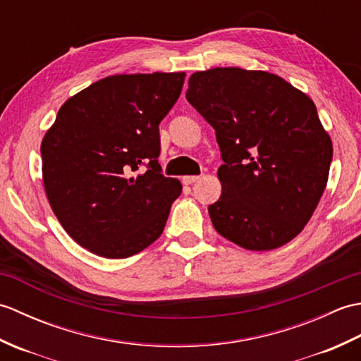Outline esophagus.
I'll list each match as a JSON object with an SVG mask.
<instances>
[{
  "label": "esophagus",
  "mask_w": 361,
  "mask_h": 361,
  "mask_svg": "<svg viewBox=\"0 0 361 361\" xmlns=\"http://www.w3.org/2000/svg\"><path fill=\"white\" fill-rule=\"evenodd\" d=\"M198 180H200V176H197V175L183 176V183H185V185H192V183H195V181H198Z\"/></svg>",
  "instance_id": "obj_1"
}]
</instances>
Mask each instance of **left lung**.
Masks as SVG:
<instances>
[{
	"mask_svg": "<svg viewBox=\"0 0 361 361\" xmlns=\"http://www.w3.org/2000/svg\"><path fill=\"white\" fill-rule=\"evenodd\" d=\"M188 102L216 130L221 195L208 212L242 248L282 247L323 195L332 141L312 99L265 71L214 68L189 78Z\"/></svg>",
	"mask_w": 361,
	"mask_h": 361,
	"instance_id": "obj_1",
	"label": "left lung"
}]
</instances>
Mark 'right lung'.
I'll use <instances>...</instances> for the list:
<instances>
[{
	"label": "right lung",
	"mask_w": 361,
	"mask_h": 361,
	"mask_svg": "<svg viewBox=\"0 0 361 361\" xmlns=\"http://www.w3.org/2000/svg\"><path fill=\"white\" fill-rule=\"evenodd\" d=\"M185 75H110L59 110L40 149L43 183L80 247L124 259L163 233L183 188L161 173L159 122L178 101Z\"/></svg>",
	"instance_id": "add662e5"
}]
</instances>
